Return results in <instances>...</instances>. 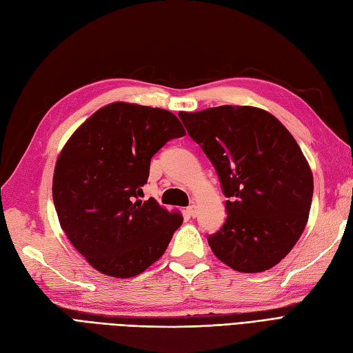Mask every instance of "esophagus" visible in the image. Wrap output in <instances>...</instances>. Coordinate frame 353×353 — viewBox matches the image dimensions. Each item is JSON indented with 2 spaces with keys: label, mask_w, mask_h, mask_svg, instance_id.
Masks as SVG:
<instances>
[{
  "label": "esophagus",
  "mask_w": 353,
  "mask_h": 353,
  "mask_svg": "<svg viewBox=\"0 0 353 353\" xmlns=\"http://www.w3.org/2000/svg\"><path fill=\"white\" fill-rule=\"evenodd\" d=\"M196 212H197L196 205H190V206L187 208V214H188L190 216H196Z\"/></svg>",
  "instance_id": "34e87169"
}]
</instances>
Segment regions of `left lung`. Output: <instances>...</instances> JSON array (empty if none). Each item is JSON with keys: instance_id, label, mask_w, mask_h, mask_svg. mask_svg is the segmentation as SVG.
Segmentation results:
<instances>
[{"instance_id": "8db88e82", "label": "left lung", "mask_w": 353, "mask_h": 353, "mask_svg": "<svg viewBox=\"0 0 353 353\" xmlns=\"http://www.w3.org/2000/svg\"><path fill=\"white\" fill-rule=\"evenodd\" d=\"M178 116L211 160L228 199L223 227L208 236L212 252L237 272L273 268L309 218L313 176L299 144L260 108L223 105Z\"/></svg>"}]
</instances>
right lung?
I'll return each mask as SVG.
<instances>
[{"instance_id": "right-lung-1", "label": "right lung", "mask_w": 353, "mask_h": 353, "mask_svg": "<svg viewBox=\"0 0 353 353\" xmlns=\"http://www.w3.org/2000/svg\"><path fill=\"white\" fill-rule=\"evenodd\" d=\"M185 135L175 114L114 102L85 120L56 161L53 202L62 230L94 269L132 278L157 261L183 224L142 187L150 161Z\"/></svg>"}]
</instances>
